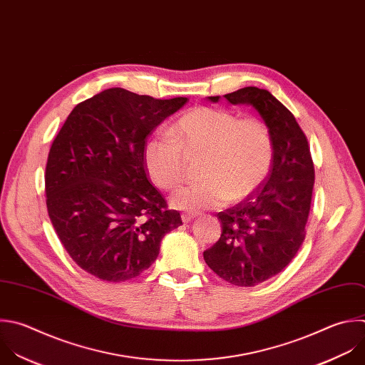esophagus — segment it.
Wrapping results in <instances>:
<instances>
[{"mask_svg": "<svg viewBox=\"0 0 365 365\" xmlns=\"http://www.w3.org/2000/svg\"><path fill=\"white\" fill-rule=\"evenodd\" d=\"M195 217H197V213H190V212L182 213V220H183V223H189V222L193 220Z\"/></svg>", "mask_w": 365, "mask_h": 365, "instance_id": "obj_1", "label": "esophagus"}]
</instances>
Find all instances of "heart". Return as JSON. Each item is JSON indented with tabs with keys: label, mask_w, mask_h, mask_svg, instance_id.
Returning a JSON list of instances; mask_svg holds the SVG:
<instances>
[{
	"label": "heart",
	"mask_w": 365,
	"mask_h": 365,
	"mask_svg": "<svg viewBox=\"0 0 365 365\" xmlns=\"http://www.w3.org/2000/svg\"><path fill=\"white\" fill-rule=\"evenodd\" d=\"M203 153L197 183L182 186L170 203L196 213L244 200L265 182L274 160L268 126L257 117L197 106L186 111L168 135L149 138L143 148L148 176L163 190L175 189L183 178V159Z\"/></svg>",
	"instance_id": "b5f03b06"
}]
</instances>
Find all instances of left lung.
Segmentation results:
<instances>
[{
  "instance_id": "8db88e82",
  "label": "left lung",
  "mask_w": 365,
  "mask_h": 365,
  "mask_svg": "<svg viewBox=\"0 0 365 365\" xmlns=\"http://www.w3.org/2000/svg\"><path fill=\"white\" fill-rule=\"evenodd\" d=\"M223 97L259 113L272 136L274 160L255 193L217 213L222 233L203 252V259L226 282L255 287L285 269L302 245L315 180L314 163L294 114L268 90L244 87ZM207 98L217 103L220 96Z\"/></svg>"
}]
</instances>
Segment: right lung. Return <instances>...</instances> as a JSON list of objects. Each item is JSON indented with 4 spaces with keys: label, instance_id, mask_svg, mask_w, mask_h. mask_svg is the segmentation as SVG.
<instances>
[{
    "label": "right lung",
    "instance_id": "right-lung-1",
    "mask_svg": "<svg viewBox=\"0 0 365 365\" xmlns=\"http://www.w3.org/2000/svg\"><path fill=\"white\" fill-rule=\"evenodd\" d=\"M186 97L159 100L107 88L77 104L46 166L47 210L71 259L107 282L139 277L158 258L178 210L148 179L143 148Z\"/></svg>",
    "mask_w": 365,
    "mask_h": 365
}]
</instances>
